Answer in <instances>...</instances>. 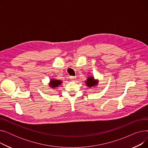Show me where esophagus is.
Listing matches in <instances>:
<instances>
[{"label":"esophagus","mask_w":148,"mask_h":148,"mask_svg":"<svg viewBox=\"0 0 148 148\" xmlns=\"http://www.w3.org/2000/svg\"><path fill=\"white\" fill-rule=\"evenodd\" d=\"M69 79H70V80H71L73 81H74V80H75L76 77H74V76H70L69 77Z\"/></svg>","instance_id":"34e87169"}]
</instances>
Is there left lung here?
<instances>
[{
  "label": "left lung",
  "mask_w": 148,
  "mask_h": 148,
  "mask_svg": "<svg viewBox=\"0 0 148 148\" xmlns=\"http://www.w3.org/2000/svg\"><path fill=\"white\" fill-rule=\"evenodd\" d=\"M97 84V82L94 80V79L92 77H89V78L87 79L86 85L89 87H92Z\"/></svg>",
  "instance_id": "1"
}]
</instances>
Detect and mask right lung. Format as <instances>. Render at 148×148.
<instances>
[{
  "instance_id": "right-lung-1",
  "label": "right lung",
  "mask_w": 148,
  "mask_h": 148,
  "mask_svg": "<svg viewBox=\"0 0 148 148\" xmlns=\"http://www.w3.org/2000/svg\"><path fill=\"white\" fill-rule=\"evenodd\" d=\"M60 83H62V82L60 80H52L50 81V87H51L53 88L58 87L59 85L60 84Z\"/></svg>"
}]
</instances>
